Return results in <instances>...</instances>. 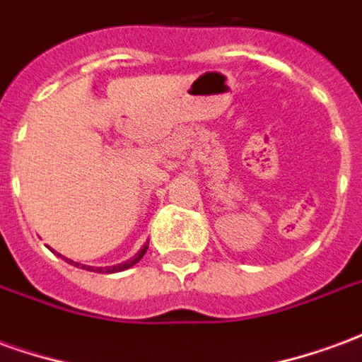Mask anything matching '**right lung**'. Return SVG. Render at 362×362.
<instances>
[{"label":"right lung","mask_w":362,"mask_h":362,"mask_svg":"<svg viewBox=\"0 0 362 362\" xmlns=\"http://www.w3.org/2000/svg\"><path fill=\"white\" fill-rule=\"evenodd\" d=\"M147 248H149V243L143 244V248L137 254H135L134 258L127 259V262H122V264H118V266H110V267H90V266H83V264H77V262H74V259L69 258H64L67 262V264H71V266L75 267H83V269H87V272H98V273H118V272H126V269H129L132 266H135L139 259L145 256V252H147ZM58 256H62V254H58Z\"/></svg>","instance_id":"1"}]
</instances>
